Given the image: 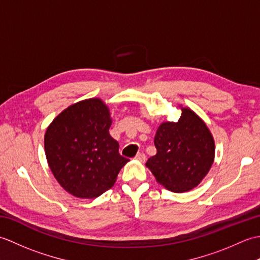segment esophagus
Instances as JSON below:
<instances>
[{
	"label": "esophagus",
	"instance_id": "1",
	"mask_svg": "<svg viewBox=\"0 0 260 260\" xmlns=\"http://www.w3.org/2000/svg\"><path fill=\"white\" fill-rule=\"evenodd\" d=\"M135 159H137V161H140V162H145L146 155H145L144 153H139V154H137V155L135 156Z\"/></svg>",
	"mask_w": 260,
	"mask_h": 260
}]
</instances>
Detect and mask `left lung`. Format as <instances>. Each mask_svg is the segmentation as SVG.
Wrapping results in <instances>:
<instances>
[{
    "instance_id": "8db88e82",
    "label": "left lung",
    "mask_w": 260,
    "mask_h": 260,
    "mask_svg": "<svg viewBox=\"0 0 260 260\" xmlns=\"http://www.w3.org/2000/svg\"><path fill=\"white\" fill-rule=\"evenodd\" d=\"M156 155L146 167L159 184L172 192L197 186L209 172L214 158V141L207 125L189 108L180 119L159 125L154 137Z\"/></svg>"
}]
</instances>
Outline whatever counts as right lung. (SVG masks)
<instances>
[{
    "mask_svg": "<svg viewBox=\"0 0 260 260\" xmlns=\"http://www.w3.org/2000/svg\"><path fill=\"white\" fill-rule=\"evenodd\" d=\"M112 119L101 99L71 105L48 127L45 150L49 167L63 189L77 198H97L115 183L129 161L109 135Z\"/></svg>",
    "mask_w": 260,
    "mask_h": 260,
    "instance_id": "right-lung-1",
    "label": "right lung"
}]
</instances>
